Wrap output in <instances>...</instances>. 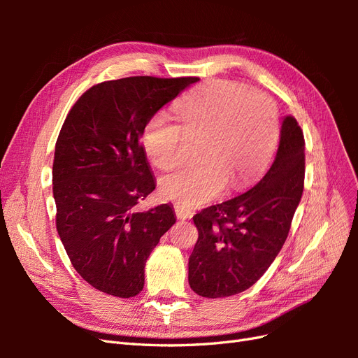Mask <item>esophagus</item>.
I'll return each instance as SVG.
<instances>
[{
	"mask_svg": "<svg viewBox=\"0 0 358 358\" xmlns=\"http://www.w3.org/2000/svg\"><path fill=\"white\" fill-rule=\"evenodd\" d=\"M175 213L178 216V220H189L192 216V212L189 209H185L180 204H175Z\"/></svg>",
	"mask_w": 358,
	"mask_h": 358,
	"instance_id": "34e87169",
	"label": "esophagus"
}]
</instances>
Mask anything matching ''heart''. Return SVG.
<instances>
[{"label": "heart", "mask_w": 358, "mask_h": 358, "mask_svg": "<svg viewBox=\"0 0 358 358\" xmlns=\"http://www.w3.org/2000/svg\"><path fill=\"white\" fill-rule=\"evenodd\" d=\"M179 122L164 113L149 117L143 129L148 157L161 170L178 167L188 142H200L201 164L161 180L162 196L187 209L216 199L227 188H241L266 167L278 142L276 103L242 85L213 80L176 104Z\"/></svg>", "instance_id": "obj_1"}]
</instances>
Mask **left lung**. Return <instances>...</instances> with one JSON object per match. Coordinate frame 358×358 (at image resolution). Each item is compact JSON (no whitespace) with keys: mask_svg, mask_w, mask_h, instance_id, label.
<instances>
[{"mask_svg":"<svg viewBox=\"0 0 358 358\" xmlns=\"http://www.w3.org/2000/svg\"><path fill=\"white\" fill-rule=\"evenodd\" d=\"M305 183V137L292 116L280 127L273 164L245 194L192 216L199 239L188 280L201 297L239 294L252 287L282 249Z\"/></svg>","mask_w":358,"mask_h":358,"instance_id":"left-lung-1","label":"left lung"}]
</instances>
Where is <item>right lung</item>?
<instances>
[{"instance_id":"right-lung-1","label":"right lung","mask_w":358,"mask_h":358,"mask_svg":"<svg viewBox=\"0 0 358 358\" xmlns=\"http://www.w3.org/2000/svg\"><path fill=\"white\" fill-rule=\"evenodd\" d=\"M197 80L134 76L94 85L62 124L52 170L57 230L76 272L106 294L143 289L146 259L176 222L170 204L136 209L157 185L140 137L150 116Z\"/></svg>"}]
</instances>
